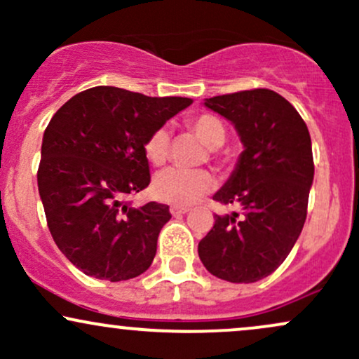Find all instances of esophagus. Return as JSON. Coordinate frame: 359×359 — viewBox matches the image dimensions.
<instances>
[{
    "label": "esophagus",
    "instance_id": "obj_1",
    "mask_svg": "<svg viewBox=\"0 0 359 359\" xmlns=\"http://www.w3.org/2000/svg\"><path fill=\"white\" fill-rule=\"evenodd\" d=\"M170 212H172V216H182V214L189 212V208L187 205H172Z\"/></svg>",
    "mask_w": 359,
    "mask_h": 359
}]
</instances>
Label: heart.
Masks as SVG:
<instances>
[{
  "label": "heart",
  "instance_id": "1",
  "mask_svg": "<svg viewBox=\"0 0 359 359\" xmlns=\"http://www.w3.org/2000/svg\"><path fill=\"white\" fill-rule=\"evenodd\" d=\"M187 126L209 148L221 147L226 140V128L221 119L214 114L204 113L192 116L187 121ZM168 148H170V135H168L167 128L160 126L148 135L143 151L151 165L160 167L167 162ZM214 185H216V179L205 168H199V170L167 168L155 177L154 194L156 199L163 201V203L187 205L211 192Z\"/></svg>",
  "mask_w": 359,
  "mask_h": 359
}]
</instances>
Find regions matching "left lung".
Returning a JSON list of instances; mask_svg holds the SVG:
<instances>
[{
    "label": "left lung",
    "instance_id": "1",
    "mask_svg": "<svg viewBox=\"0 0 359 359\" xmlns=\"http://www.w3.org/2000/svg\"><path fill=\"white\" fill-rule=\"evenodd\" d=\"M204 104L233 123L245 150L212 197L241 211L214 216L199 258L226 282H258L282 265L306 222L314 179L311 135L297 109L270 89L222 94Z\"/></svg>",
    "mask_w": 359,
    "mask_h": 359
}]
</instances>
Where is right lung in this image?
Masks as SVG:
<instances>
[{
    "instance_id": "1",
    "label": "right lung",
    "mask_w": 359,
    "mask_h": 359,
    "mask_svg": "<svg viewBox=\"0 0 359 359\" xmlns=\"http://www.w3.org/2000/svg\"><path fill=\"white\" fill-rule=\"evenodd\" d=\"M189 97H150L97 86L76 94L45 128L39 192L59 250L86 275L121 282L148 270L167 204L133 208L150 184L145 140Z\"/></svg>"
}]
</instances>
